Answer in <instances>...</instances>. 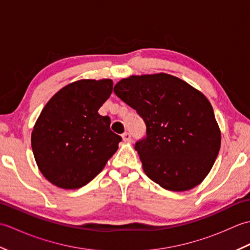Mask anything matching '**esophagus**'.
Returning <instances> with one entry per match:
<instances>
[{"instance_id":"obj_1","label":"esophagus","mask_w":250,"mask_h":250,"mask_svg":"<svg viewBox=\"0 0 250 250\" xmlns=\"http://www.w3.org/2000/svg\"><path fill=\"white\" fill-rule=\"evenodd\" d=\"M122 140H124V141H125V142H126V143L131 142V140H132V136H131V134L129 133V132H125V133L122 134Z\"/></svg>"}]
</instances>
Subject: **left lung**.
I'll list each match as a JSON object with an SVG mask.
<instances>
[{
    "label": "left lung",
    "mask_w": 250,
    "mask_h": 250,
    "mask_svg": "<svg viewBox=\"0 0 250 250\" xmlns=\"http://www.w3.org/2000/svg\"><path fill=\"white\" fill-rule=\"evenodd\" d=\"M114 92L146 124L137 141L143 169L171 191L203 182L220 149L221 134L209 101L189 83L166 73L121 79Z\"/></svg>",
    "instance_id": "8db88e82"
}]
</instances>
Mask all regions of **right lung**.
Masks as SVG:
<instances>
[{"mask_svg": "<svg viewBox=\"0 0 250 250\" xmlns=\"http://www.w3.org/2000/svg\"><path fill=\"white\" fill-rule=\"evenodd\" d=\"M113 91L111 79H82L59 90L42 110L32 131L37 167L63 189L87 185L118 149L121 136L98 110Z\"/></svg>", "mask_w": 250, "mask_h": 250, "instance_id": "1", "label": "right lung"}]
</instances>
